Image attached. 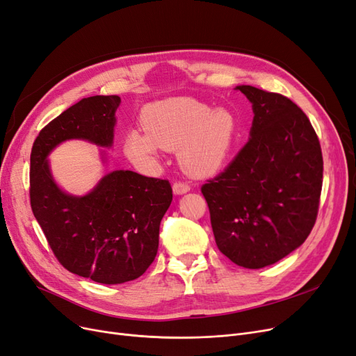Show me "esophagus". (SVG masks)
Masks as SVG:
<instances>
[{"mask_svg":"<svg viewBox=\"0 0 356 356\" xmlns=\"http://www.w3.org/2000/svg\"><path fill=\"white\" fill-rule=\"evenodd\" d=\"M190 184L186 182V181H175L174 186H172V190L175 194H186L190 191Z\"/></svg>","mask_w":356,"mask_h":356,"instance_id":"34e87169","label":"esophagus"}]
</instances>
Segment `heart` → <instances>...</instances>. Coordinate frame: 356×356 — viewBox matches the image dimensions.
<instances>
[{
  "instance_id": "b5f03b06",
  "label": "heart",
  "mask_w": 356,
  "mask_h": 356,
  "mask_svg": "<svg viewBox=\"0 0 356 356\" xmlns=\"http://www.w3.org/2000/svg\"><path fill=\"white\" fill-rule=\"evenodd\" d=\"M145 131L131 130L124 138V152L140 165H153L159 150L179 149V162L193 175H210L229 158L238 134L235 117L177 97L147 105L141 113Z\"/></svg>"
}]
</instances>
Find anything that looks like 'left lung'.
Masks as SVG:
<instances>
[{"label":"left lung","mask_w":356,"mask_h":356,"mask_svg":"<svg viewBox=\"0 0 356 356\" xmlns=\"http://www.w3.org/2000/svg\"><path fill=\"white\" fill-rule=\"evenodd\" d=\"M252 104L247 145L202 187L222 254L261 268L300 247L316 223L323 186L318 137L286 96L238 86Z\"/></svg>","instance_id":"obj_1"}]
</instances>
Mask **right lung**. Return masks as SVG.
<instances>
[{
    "label": "right lung",
    "instance_id": "1",
    "mask_svg": "<svg viewBox=\"0 0 356 356\" xmlns=\"http://www.w3.org/2000/svg\"><path fill=\"white\" fill-rule=\"evenodd\" d=\"M117 95L84 97L40 130L31 154V206L48 244L68 272L105 285L143 275L159 247V226L172 202L168 179L113 170L86 195L56 186L48 154L65 140L109 147Z\"/></svg>",
    "mask_w": 356,
    "mask_h": 356
}]
</instances>
